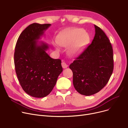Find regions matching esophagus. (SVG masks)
Segmentation results:
<instances>
[{
  "mask_svg": "<svg viewBox=\"0 0 128 128\" xmlns=\"http://www.w3.org/2000/svg\"><path fill=\"white\" fill-rule=\"evenodd\" d=\"M62 68H67L68 67V64H67L66 63H65V62H62Z\"/></svg>",
  "mask_w": 128,
  "mask_h": 128,
  "instance_id": "1",
  "label": "esophagus"
}]
</instances>
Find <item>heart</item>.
Instances as JSON below:
<instances>
[{"instance_id": "obj_1", "label": "heart", "mask_w": 128, "mask_h": 128, "mask_svg": "<svg viewBox=\"0 0 128 128\" xmlns=\"http://www.w3.org/2000/svg\"><path fill=\"white\" fill-rule=\"evenodd\" d=\"M90 42V36L81 28H68L58 36L57 42L63 47H68V54L76 57L81 54ZM58 50H59L58 48Z\"/></svg>"}]
</instances>
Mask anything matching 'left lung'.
<instances>
[{"instance_id": "8db88e82", "label": "left lung", "mask_w": 128, "mask_h": 128, "mask_svg": "<svg viewBox=\"0 0 128 128\" xmlns=\"http://www.w3.org/2000/svg\"><path fill=\"white\" fill-rule=\"evenodd\" d=\"M91 44L70 64L73 84L81 94L89 96L102 90L108 82L114 68L113 50L110 40L94 25Z\"/></svg>"}]
</instances>
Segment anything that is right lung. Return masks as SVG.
<instances>
[{
	"label": "right lung",
	"mask_w": 128,
	"mask_h": 128,
	"mask_svg": "<svg viewBox=\"0 0 128 128\" xmlns=\"http://www.w3.org/2000/svg\"><path fill=\"white\" fill-rule=\"evenodd\" d=\"M51 25L32 23L20 34L14 55L15 70L23 90L41 98L48 96L63 71L61 60L51 58L46 51L48 44L39 42Z\"/></svg>",
	"instance_id": "obj_1"
}]
</instances>
